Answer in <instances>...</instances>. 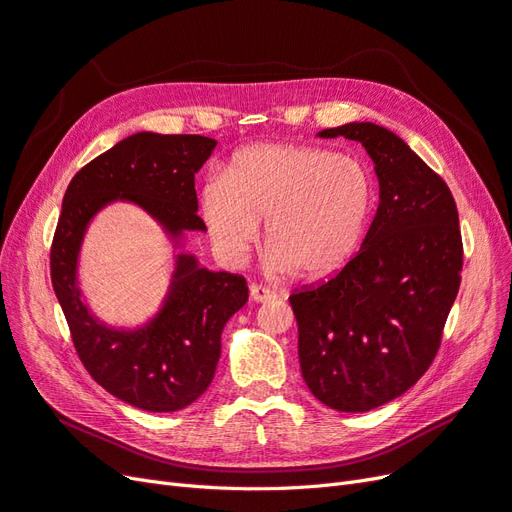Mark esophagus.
<instances>
[{"mask_svg": "<svg viewBox=\"0 0 512 512\" xmlns=\"http://www.w3.org/2000/svg\"><path fill=\"white\" fill-rule=\"evenodd\" d=\"M250 298L254 302H271L277 298V292L267 288V285H258V283H252L250 285Z\"/></svg>", "mask_w": 512, "mask_h": 512, "instance_id": "esophagus-1", "label": "esophagus"}]
</instances>
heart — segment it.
<instances>
[{"instance_id": "obj_1", "label": "heart", "mask_w": 512, "mask_h": 512, "mask_svg": "<svg viewBox=\"0 0 512 512\" xmlns=\"http://www.w3.org/2000/svg\"><path fill=\"white\" fill-rule=\"evenodd\" d=\"M216 250L241 262L258 239L279 269L304 277L338 271L359 248L374 210V178L351 155L306 145H252L199 195Z\"/></svg>"}]
</instances>
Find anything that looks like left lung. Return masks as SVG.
<instances>
[{
    "label": "left lung",
    "instance_id": "left-lung-1",
    "mask_svg": "<svg viewBox=\"0 0 512 512\" xmlns=\"http://www.w3.org/2000/svg\"><path fill=\"white\" fill-rule=\"evenodd\" d=\"M321 138L357 140L380 203L361 250L330 281L290 296L309 391L338 412H370L433 363L458 296L462 235L452 191L391 130L353 121Z\"/></svg>",
    "mask_w": 512,
    "mask_h": 512
}]
</instances>
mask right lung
Returning <instances> with one entry per match:
<instances>
[{
	"label": "right lung",
	"mask_w": 512,
	"mask_h": 512,
	"mask_svg": "<svg viewBox=\"0 0 512 512\" xmlns=\"http://www.w3.org/2000/svg\"><path fill=\"white\" fill-rule=\"evenodd\" d=\"M214 147V138L197 134L138 132L119 140L73 176L56 224L52 288L75 351L107 393L145 412H178L206 393L220 359V334L248 302V283L203 269L193 254L180 252L155 317L134 330L111 327L81 300V243L92 218L113 201L145 210L176 248L185 245L187 231H206L197 216L195 174Z\"/></svg>",
	"instance_id": "obj_1"
}]
</instances>
